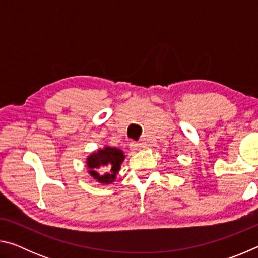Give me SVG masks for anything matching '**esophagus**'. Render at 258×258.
Wrapping results in <instances>:
<instances>
[{
    "instance_id": "esophagus-1",
    "label": "esophagus",
    "mask_w": 258,
    "mask_h": 258,
    "mask_svg": "<svg viewBox=\"0 0 258 258\" xmlns=\"http://www.w3.org/2000/svg\"><path fill=\"white\" fill-rule=\"evenodd\" d=\"M140 143H138V142H132L130 145V150L132 151V152H135V151H138V150H140Z\"/></svg>"
}]
</instances>
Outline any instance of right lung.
<instances>
[{
  "label": "right lung",
  "mask_w": 258,
  "mask_h": 258,
  "mask_svg": "<svg viewBox=\"0 0 258 258\" xmlns=\"http://www.w3.org/2000/svg\"><path fill=\"white\" fill-rule=\"evenodd\" d=\"M125 159L124 151L118 148L104 146L102 149L91 152L86 158L87 173L95 182L102 185L115 182L120 165Z\"/></svg>",
  "instance_id": "right-lung-1"
}]
</instances>
